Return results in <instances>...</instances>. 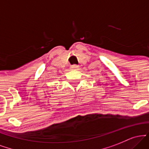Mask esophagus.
Masks as SVG:
<instances>
[{
    "instance_id": "esophagus-1",
    "label": "esophagus",
    "mask_w": 149,
    "mask_h": 149,
    "mask_svg": "<svg viewBox=\"0 0 149 149\" xmlns=\"http://www.w3.org/2000/svg\"><path fill=\"white\" fill-rule=\"evenodd\" d=\"M77 68H78L77 65H73V66H72V69H77Z\"/></svg>"
}]
</instances>
